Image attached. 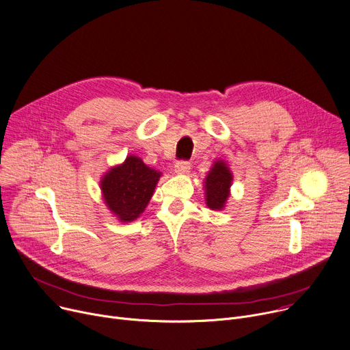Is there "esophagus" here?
I'll return each instance as SVG.
<instances>
[{"label": "esophagus", "instance_id": "obj_1", "mask_svg": "<svg viewBox=\"0 0 350 350\" xmlns=\"http://www.w3.org/2000/svg\"><path fill=\"white\" fill-rule=\"evenodd\" d=\"M188 170H189V163H188V162L181 161V162H177V163L174 165V172H176L177 174H185Z\"/></svg>", "mask_w": 350, "mask_h": 350}]
</instances>
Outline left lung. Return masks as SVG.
<instances>
[{
    "mask_svg": "<svg viewBox=\"0 0 350 350\" xmlns=\"http://www.w3.org/2000/svg\"><path fill=\"white\" fill-rule=\"evenodd\" d=\"M233 183V173L224 159H217L212 163L204 180L205 201L212 211H221L226 206Z\"/></svg>",
    "mask_w": 350,
    "mask_h": 350,
    "instance_id": "1",
    "label": "left lung"
}]
</instances>
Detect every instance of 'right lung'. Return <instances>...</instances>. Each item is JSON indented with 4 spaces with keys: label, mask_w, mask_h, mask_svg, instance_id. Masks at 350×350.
I'll return each mask as SVG.
<instances>
[{
    "label": "right lung",
    "mask_w": 350,
    "mask_h": 350,
    "mask_svg": "<svg viewBox=\"0 0 350 350\" xmlns=\"http://www.w3.org/2000/svg\"><path fill=\"white\" fill-rule=\"evenodd\" d=\"M161 177L162 172L146 166L141 157L129 154L100 178L107 209L122 224L134 221L144 213Z\"/></svg>",
    "instance_id": "obj_1"
}]
</instances>
